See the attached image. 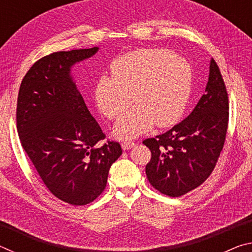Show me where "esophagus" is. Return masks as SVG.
I'll list each match as a JSON object with an SVG mask.
<instances>
[{"label":"esophagus","mask_w":252,"mask_h":252,"mask_svg":"<svg viewBox=\"0 0 252 252\" xmlns=\"http://www.w3.org/2000/svg\"><path fill=\"white\" fill-rule=\"evenodd\" d=\"M134 146H135V143L134 142H131V141H126V142H123L121 144V147H122L123 150H129V149L134 148Z\"/></svg>","instance_id":"34e87169"}]
</instances>
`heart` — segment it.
Masks as SVG:
<instances>
[{
  "instance_id": "obj_1",
  "label": "heart",
  "mask_w": 252,
  "mask_h": 252,
  "mask_svg": "<svg viewBox=\"0 0 252 252\" xmlns=\"http://www.w3.org/2000/svg\"><path fill=\"white\" fill-rule=\"evenodd\" d=\"M111 75L97 80V109L109 119H118L133 102V109L113 127L121 140L142 135L153 126L174 125L189 100L192 70L185 59L162 49H141L117 58Z\"/></svg>"
}]
</instances>
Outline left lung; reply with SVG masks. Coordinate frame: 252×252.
Listing matches in <instances>:
<instances>
[{
	"mask_svg": "<svg viewBox=\"0 0 252 252\" xmlns=\"http://www.w3.org/2000/svg\"><path fill=\"white\" fill-rule=\"evenodd\" d=\"M192 112L163 134L147 139L149 182L161 193L180 197L207 180L222 150L229 120L228 93L213 59L209 79Z\"/></svg>",
	"mask_w": 252,
	"mask_h": 252,
	"instance_id": "obj_1",
	"label": "left lung"
}]
</instances>
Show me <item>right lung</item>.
I'll list each match as a JSON object with an SVG mask.
<instances>
[{
	"label": "right lung",
	"instance_id": "add662e5",
	"mask_svg": "<svg viewBox=\"0 0 252 252\" xmlns=\"http://www.w3.org/2000/svg\"><path fill=\"white\" fill-rule=\"evenodd\" d=\"M99 48L60 51L40 59L21 83L16 126L20 141L46 188L73 206L102 193L109 170L122 155L91 116L71 74Z\"/></svg>",
	"mask_w": 252,
	"mask_h": 252
}]
</instances>
